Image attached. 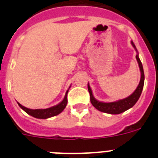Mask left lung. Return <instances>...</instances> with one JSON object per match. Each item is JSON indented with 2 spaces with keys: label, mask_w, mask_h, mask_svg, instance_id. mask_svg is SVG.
Segmentation results:
<instances>
[{
  "label": "left lung",
  "mask_w": 158,
  "mask_h": 158,
  "mask_svg": "<svg viewBox=\"0 0 158 158\" xmlns=\"http://www.w3.org/2000/svg\"><path fill=\"white\" fill-rule=\"evenodd\" d=\"M131 44L133 46L134 48L135 49V51H137V49L135 47V44L133 42H131ZM138 52V51H137ZM136 59L138 61V63L139 65V69H140L141 72V79L140 82H139V85L135 89V91L134 92L131 96L123 100H117L115 102H110V103H104V102H100L96 100L95 97L93 95V92L91 90V88L89 86V83H88V89H89V93L90 94V101H91L92 104L96 107V109L99 111H102L104 113H108V114H112V115H116V114H120V113L123 112V111H127L129 108L133 107L138 100L139 99L142 93V89H143V85H144V71H143V67H142V64L141 62L140 59L139 58V54H137Z\"/></svg>",
  "instance_id": "left-lung-1"
}]
</instances>
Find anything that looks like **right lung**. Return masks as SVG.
<instances>
[{
  "label": "right lung",
  "instance_id": "1",
  "mask_svg": "<svg viewBox=\"0 0 158 158\" xmlns=\"http://www.w3.org/2000/svg\"><path fill=\"white\" fill-rule=\"evenodd\" d=\"M69 92V89L67 90L66 93H65V96L64 97L63 100H62L61 103H59L58 104L55 106H53L51 107H49V108H46V109H29L27 107H23V105L18 103V105L21 107L22 109L27 112L28 115H31V116L35 117V118H51L52 116H55V115H58L60 113L62 112L65 107H66L67 104V93Z\"/></svg>",
  "mask_w": 158,
  "mask_h": 158
}]
</instances>
